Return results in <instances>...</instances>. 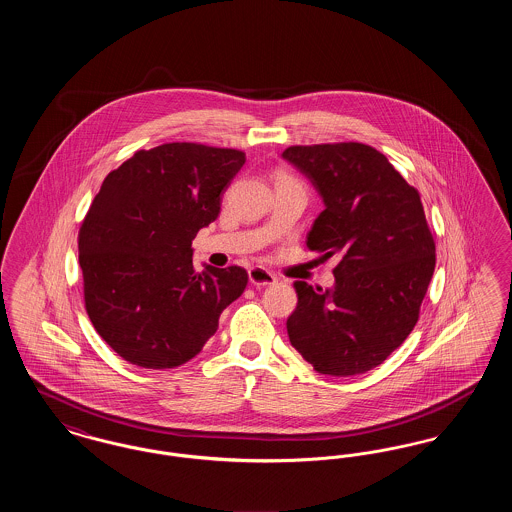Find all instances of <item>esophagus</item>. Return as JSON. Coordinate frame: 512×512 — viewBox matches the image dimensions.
I'll use <instances>...</instances> for the list:
<instances>
[{
    "instance_id": "obj_1",
    "label": "esophagus",
    "mask_w": 512,
    "mask_h": 512,
    "mask_svg": "<svg viewBox=\"0 0 512 512\" xmlns=\"http://www.w3.org/2000/svg\"><path fill=\"white\" fill-rule=\"evenodd\" d=\"M249 282L257 288H263V286H272L276 284V276L272 272H268L267 268L253 267L249 268Z\"/></svg>"
}]
</instances>
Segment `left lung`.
<instances>
[{
  "label": "left lung",
  "mask_w": 512,
  "mask_h": 512,
  "mask_svg": "<svg viewBox=\"0 0 512 512\" xmlns=\"http://www.w3.org/2000/svg\"><path fill=\"white\" fill-rule=\"evenodd\" d=\"M282 157L324 201L307 247L322 259L340 257L334 288L293 284L288 336L320 374H363L413 332L434 274L436 245L420 194L365 144L292 146Z\"/></svg>",
  "instance_id": "left-lung-1"
}]
</instances>
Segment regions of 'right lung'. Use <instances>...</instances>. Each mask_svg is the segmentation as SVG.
Listing matches in <instances>:
<instances>
[{
  "instance_id": "obj_1",
  "label": "right lung",
  "mask_w": 512,
  "mask_h": 512,
  "mask_svg": "<svg viewBox=\"0 0 512 512\" xmlns=\"http://www.w3.org/2000/svg\"><path fill=\"white\" fill-rule=\"evenodd\" d=\"M238 149L190 142L140 149L109 172L78 234L86 311L99 336L142 368L184 365L247 286L242 267L194 270L195 234L219 217L244 167Z\"/></svg>"
}]
</instances>
